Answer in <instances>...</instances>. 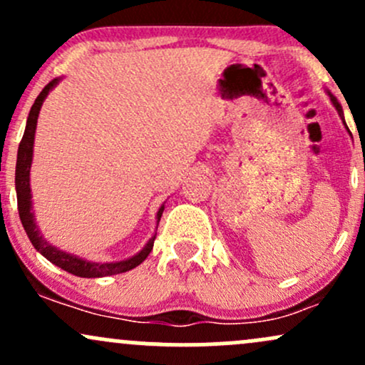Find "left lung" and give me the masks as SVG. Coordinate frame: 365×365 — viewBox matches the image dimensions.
<instances>
[{
	"instance_id": "left-lung-1",
	"label": "left lung",
	"mask_w": 365,
	"mask_h": 365,
	"mask_svg": "<svg viewBox=\"0 0 365 365\" xmlns=\"http://www.w3.org/2000/svg\"><path fill=\"white\" fill-rule=\"evenodd\" d=\"M328 96H329V99H331V103H333V106L336 108V111H338V115H340V118H341V121H343V125H345L346 127V123H345V116H343V108H341V104L338 103V99L334 98L333 94H331V92L328 91ZM346 130H349V127H346Z\"/></svg>"
}]
</instances>
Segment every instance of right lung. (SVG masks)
I'll use <instances>...</instances> for the list:
<instances>
[{
  "label": "right lung",
  "instance_id": "right-lung-1",
  "mask_svg": "<svg viewBox=\"0 0 365 365\" xmlns=\"http://www.w3.org/2000/svg\"><path fill=\"white\" fill-rule=\"evenodd\" d=\"M61 82V77L54 78L41 91V94L37 96V99L32 104L31 113H29L27 125H25V132L22 137V142L19 145V153H16V168H15V188H16V202H19V215L20 221H22L25 233H27L29 240L32 242L34 249L41 255H44L49 262H53L54 266L61 267L66 273H72L75 276H81V278H103V276H111V274H120L127 273V271L133 269V267L139 266L140 262L145 261V257L150 254L154 245V238L156 235L150 237L149 242L142 247L135 255L132 257L123 259V261H113V262H92L87 259L78 257V255L65 252V250L58 249L53 244H49L48 240L41 233L39 226L36 223V215L34 207H32V194H31V166H32V156H34V137H36V128H37V118H39L41 106H43L44 99L48 98V94L51 92L58 83ZM163 211H165V204H161V207L156 212V228L161 220Z\"/></svg>",
  "mask_w": 365,
  "mask_h": 365
}]
</instances>
